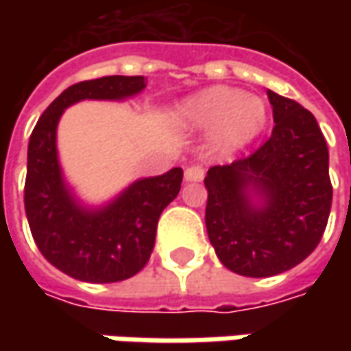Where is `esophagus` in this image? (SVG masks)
I'll list each match as a JSON object with an SVG mask.
<instances>
[{
	"instance_id": "obj_1",
	"label": "esophagus",
	"mask_w": 351,
	"mask_h": 351,
	"mask_svg": "<svg viewBox=\"0 0 351 351\" xmlns=\"http://www.w3.org/2000/svg\"><path fill=\"white\" fill-rule=\"evenodd\" d=\"M183 178H185V182H203V178H205V169L201 168V166H191V168L185 169Z\"/></svg>"
}]
</instances>
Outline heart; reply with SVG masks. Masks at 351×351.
Masks as SVG:
<instances>
[{
	"mask_svg": "<svg viewBox=\"0 0 351 351\" xmlns=\"http://www.w3.org/2000/svg\"><path fill=\"white\" fill-rule=\"evenodd\" d=\"M265 103L240 89L215 86L182 103L178 121L189 130H210L213 152H232L252 142L265 127Z\"/></svg>",
	"mask_w": 351,
	"mask_h": 351,
	"instance_id": "obj_1",
	"label": "heart"
}]
</instances>
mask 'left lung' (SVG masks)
<instances>
[{
	"label": "left lung",
	"mask_w": 351,
	"mask_h": 351,
	"mask_svg": "<svg viewBox=\"0 0 351 351\" xmlns=\"http://www.w3.org/2000/svg\"><path fill=\"white\" fill-rule=\"evenodd\" d=\"M274 107L269 141L248 158L207 171L205 224L224 267L271 277L301 263L328 223V146L317 119L267 89Z\"/></svg>",
	"instance_id": "obj_1"
}]
</instances>
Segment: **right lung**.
I'll return each mask as SVG.
<instances>
[{
  "label": "right lung",
  "mask_w": 351,
  "mask_h": 351,
  "mask_svg": "<svg viewBox=\"0 0 351 351\" xmlns=\"http://www.w3.org/2000/svg\"><path fill=\"white\" fill-rule=\"evenodd\" d=\"M146 88L144 75H105L64 89L33 128L27 150L25 213L40 254L62 274L88 283L136 276L154 250L162 210L178 197L183 169L142 178L99 207L84 205L62 173L56 128L77 101H125Z\"/></svg>",
  "instance_id": "add662e5"
}]
</instances>
